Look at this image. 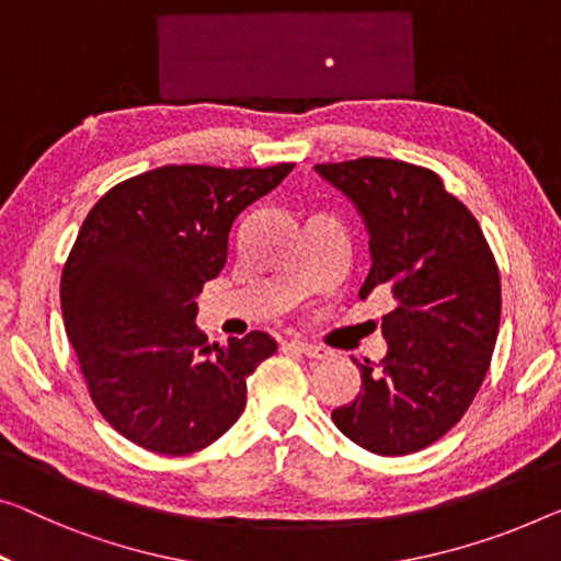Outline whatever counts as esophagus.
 I'll list each match as a JSON object with an SVG mask.
<instances>
[{
    "label": "esophagus",
    "instance_id": "obj_1",
    "mask_svg": "<svg viewBox=\"0 0 561 561\" xmlns=\"http://www.w3.org/2000/svg\"><path fill=\"white\" fill-rule=\"evenodd\" d=\"M287 345L295 347L297 353L312 357V360H322V357H328V350L320 347V345H314V342H307V340H302V337H291V340L287 342Z\"/></svg>",
    "mask_w": 561,
    "mask_h": 561
}]
</instances>
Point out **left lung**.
<instances>
[{"label":"left lung","instance_id":"8db88e82","mask_svg":"<svg viewBox=\"0 0 561 561\" xmlns=\"http://www.w3.org/2000/svg\"><path fill=\"white\" fill-rule=\"evenodd\" d=\"M314 171L353 201L370 233L360 297L390 289L396 302L380 324L388 355L357 363L360 396L332 421L370 454H415L461 421L486 378L501 322L496 259L438 173L392 158Z\"/></svg>","mask_w":561,"mask_h":561}]
</instances>
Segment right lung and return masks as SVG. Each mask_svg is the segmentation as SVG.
I'll return each mask as SVG.
<instances>
[{"label": "right lung", "instance_id": "obj_1", "mask_svg": "<svg viewBox=\"0 0 561 561\" xmlns=\"http://www.w3.org/2000/svg\"><path fill=\"white\" fill-rule=\"evenodd\" d=\"M291 169L163 165L82 221L60 279L65 332L100 415L136 446L196 454L244 413L247 378L277 342L254 330L208 345L196 297L227 264L233 219Z\"/></svg>", "mask_w": 561, "mask_h": 561}]
</instances>
